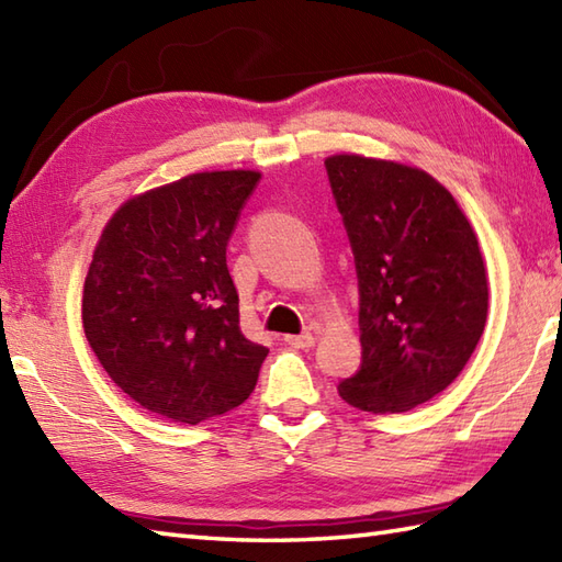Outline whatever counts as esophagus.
I'll return each instance as SVG.
<instances>
[{
    "label": "esophagus",
    "instance_id": "34e87169",
    "mask_svg": "<svg viewBox=\"0 0 562 562\" xmlns=\"http://www.w3.org/2000/svg\"><path fill=\"white\" fill-rule=\"evenodd\" d=\"M284 342L292 345V348H314V333H302V336H284Z\"/></svg>",
    "mask_w": 562,
    "mask_h": 562
}]
</instances>
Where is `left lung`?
Listing matches in <instances>:
<instances>
[{
    "label": "left lung",
    "instance_id": "left-lung-1",
    "mask_svg": "<svg viewBox=\"0 0 562 562\" xmlns=\"http://www.w3.org/2000/svg\"><path fill=\"white\" fill-rule=\"evenodd\" d=\"M326 171L360 282L362 367L338 391L367 413H405L445 391L483 336L479 236L457 198L415 166L342 151Z\"/></svg>",
    "mask_w": 562,
    "mask_h": 562
}]
</instances>
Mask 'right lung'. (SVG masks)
Segmentation results:
<instances>
[{"instance_id": "add662e5", "label": "right lung", "mask_w": 562, "mask_h": 562, "mask_svg": "<svg viewBox=\"0 0 562 562\" xmlns=\"http://www.w3.org/2000/svg\"><path fill=\"white\" fill-rule=\"evenodd\" d=\"M260 173L202 171L125 200L83 280L81 324L115 386L166 420L241 405L268 348L238 326L226 244Z\"/></svg>"}]
</instances>
